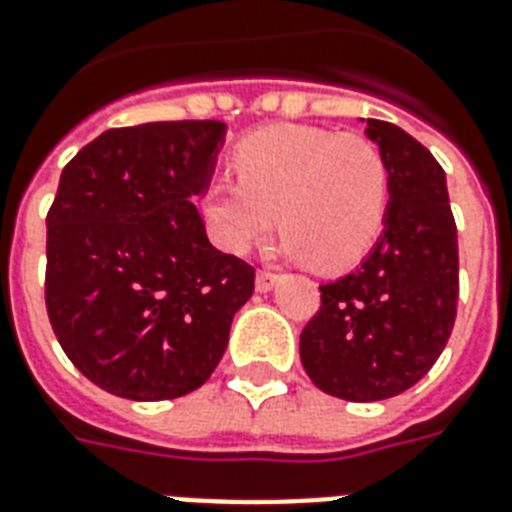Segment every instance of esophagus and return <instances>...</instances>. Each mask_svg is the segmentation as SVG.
<instances>
[{"label":"esophagus","mask_w":512,"mask_h":512,"mask_svg":"<svg viewBox=\"0 0 512 512\" xmlns=\"http://www.w3.org/2000/svg\"><path fill=\"white\" fill-rule=\"evenodd\" d=\"M276 284H279V276H276V273L257 271V276H255L257 292H271L273 287H276Z\"/></svg>","instance_id":"34e87169"}]
</instances>
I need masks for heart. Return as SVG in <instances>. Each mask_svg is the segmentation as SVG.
I'll return each instance as SVG.
<instances>
[{
  "instance_id": "obj_1",
  "label": "heart",
  "mask_w": 512,
  "mask_h": 512,
  "mask_svg": "<svg viewBox=\"0 0 512 512\" xmlns=\"http://www.w3.org/2000/svg\"><path fill=\"white\" fill-rule=\"evenodd\" d=\"M230 166L236 182L217 179L201 198L225 252H249L279 217L287 255L341 271L360 263L384 230L389 169L368 136L260 128L236 144Z\"/></svg>"
}]
</instances>
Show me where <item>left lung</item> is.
<instances>
[{"mask_svg":"<svg viewBox=\"0 0 512 512\" xmlns=\"http://www.w3.org/2000/svg\"><path fill=\"white\" fill-rule=\"evenodd\" d=\"M389 169L384 233L357 271L322 284L300 362L327 395L373 403L427 376L454 330L459 247L446 171L400 126L368 117Z\"/></svg>","mask_w":512,"mask_h":512,"instance_id":"obj_1","label":"left lung"}]
</instances>
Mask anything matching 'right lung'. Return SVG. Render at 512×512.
Listing matches in <instances>:
<instances>
[{"label": "right lung", "instance_id": "right-lung-1", "mask_svg": "<svg viewBox=\"0 0 512 512\" xmlns=\"http://www.w3.org/2000/svg\"><path fill=\"white\" fill-rule=\"evenodd\" d=\"M225 131L220 120L112 128L61 171L45 303L66 357L109 395L195 392L255 292V268L209 244L193 204Z\"/></svg>", "mask_w": 512, "mask_h": 512}]
</instances>
